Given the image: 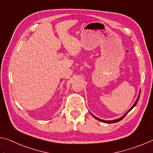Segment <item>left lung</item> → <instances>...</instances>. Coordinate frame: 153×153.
<instances>
[{"mask_svg": "<svg viewBox=\"0 0 153 153\" xmlns=\"http://www.w3.org/2000/svg\"><path fill=\"white\" fill-rule=\"evenodd\" d=\"M140 92H139V94H138V98H137V99H136V102H134V104L133 105V106L132 107H131L130 108H129V109L127 111V112L124 114V115L122 116V117H121L120 118H118V119H117V120H108V121H106V120H101V119H100V118H98V117H96V116H94V115H93L92 113H91V115L93 116V117H94L96 120H98V121H101V122H103V123H116V122H118V121H121V120H122V119H123V117H126V115H127V114H128L129 111H130L131 109H132V108L135 107V106L136 105V104H137V102H138V100H139V97H140Z\"/></svg>", "mask_w": 153, "mask_h": 153, "instance_id": "left-lung-1", "label": "left lung"}]
</instances>
